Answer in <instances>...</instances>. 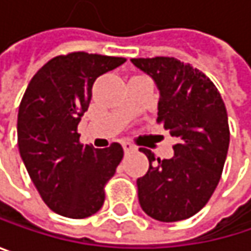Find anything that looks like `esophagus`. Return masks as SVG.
I'll return each instance as SVG.
<instances>
[{"label": "esophagus", "instance_id": "esophagus-1", "mask_svg": "<svg viewBox=\"0 0 251 251\" xmlns=\"http://www.w3.org/2000/svg\"><path fill=\"white\" fill-rule=\"evenodd\" d=\"M122 147H124V151H125V152H130V151H135V150H136L135 145L130 144V142H122Z\"/></svg>", "mask_w": 251, "mask_h": 251}]
</instances>
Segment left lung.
I'll list each match as a JSON object with an SVG mask.
<instances>
[{
	"label": "left lung",
	"mask_w": 251,
	"mask_h": 251,
	"mask_svg": "<svg viewBox=\"0 0 251 251\" xmlns=\"http://www.w3.org/2000/svg\"><path fill=\"white\" fill-rule=\"evenodd\" d=\"M132 64L151 76L158 90V118L177 139L169 160L141 148L150 161L136 180L142 211L161 223L198 214L217 189L224 169L229 127L224 100L215 84L176 58H133Z\"/></svg>",
	"instance_id": "1"
}]
</instances>
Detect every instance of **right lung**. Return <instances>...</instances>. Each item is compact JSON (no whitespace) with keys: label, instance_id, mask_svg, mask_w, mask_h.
<instances>
[{"label":"right lung","instance_id":"add662e5","mask_svg":"<svg viewBox=\"0 0 251 251\" xmlns=\"http://www.w3.org/2000/svg\"><path fill=\"white\" fill-rule=\"evenodd\" d=\"M125 61L87 52L59 55L25 88L17 118L20 155L43 202L62 217L96 214L124 158L118 142L101 150L82 145L76 127L90 106L94 81Z\"/></svg>","mask_w":251,"mask_h":251}]
</instances>
